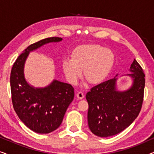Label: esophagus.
Returning <instances> with one entry per match:
<instances>
[{
    "instance_id": "34e87169",
    "label": "esophagus",
    "mask_w": 154,
    "mask_h": 154,
    "mask_svg": "<svg viewBox=\"0 0 154 154\" xmlns=\"http://www.w3.org/2000/svg\"><path fill=\"white\" fill-rule=\"evenodd\" d=\"M76 96H77V97H78V99H79V100H82V99H83V97H84V93L82 91H79V92H78V93L76 94Z\"/></svg>"
}]
</instances>
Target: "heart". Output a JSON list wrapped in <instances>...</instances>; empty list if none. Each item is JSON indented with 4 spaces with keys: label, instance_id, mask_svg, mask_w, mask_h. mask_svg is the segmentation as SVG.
Here are the masks:
<instances>
[{
    "label": "heart",
    "instance_id": "1",
    "mask_svg": "<svg viewBox=\"0 0 154 154\" xmlns=\"http://www.w3.org/2000/svg\"><path fill=\"white\" fill-rule=\"evenodd\" d=\"M114 61L113 52L104 46L84 44L73 49L71 59L63 60L62 69L66 79L73 85L81 76L82 70L85 79L90 83L96 85L108 76Z\"/></svg>",
    "mask_w": 154,
    "mask_h": 154
}]
</instances>
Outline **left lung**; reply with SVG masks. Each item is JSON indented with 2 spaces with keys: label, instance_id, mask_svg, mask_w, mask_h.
<instances>
[{
  "label": "left lung",
  "instance_id": "left-lung-1",
  "mask_svg": "<svg viewBox=\"0 0 154 154\" xmlns=\"http://www.w3.org/2000/svg\"><path fill=\"white\" fill-rule=\"evenodd\" d=\"M127 75L132 80L128 90H117L118 75L92 88L86 94L88 102V122L92 133L101 137L119 134L137 117L142 106L144 73L134 60Z\"/></svg>",
  "mask_w": 154,
  "mask_h": 154
}]
</instances>
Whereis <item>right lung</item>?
I'll return each instance as SVG.
<instances>
[{"label": "right lung", "mask_w": 154, "mask_h": 154, "mask_svg": "<svg viewBox=\"0 0 154 154\" xmlns=\"http://www.w3.org/2000/svg\"><path fill=\"white\" fill-rule=\"evenodd\" d=\"M62 38L51 37L31 44L17 59L10 73L13 108L26 127L40 134L50 133L60 127L74 97L71 85L57 80L45 88L29 85L24 77V64L29 52Z\"/></svg>", "instance_id": "right-lung-1"}]
</instances>
